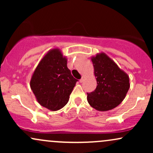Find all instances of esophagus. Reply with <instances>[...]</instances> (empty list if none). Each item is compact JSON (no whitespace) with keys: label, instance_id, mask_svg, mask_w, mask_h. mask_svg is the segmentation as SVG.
I'll return each instance as SVG.
<instances>
[{"label":"esophagus","instance_id":"obj_1","mask_svg":"<svg viewBox=\"0 0 153 153\" xmlns=\"http://www.w3.org/2000/svg\"><path fill=\"white\" fill-rule=\"evenodd\" d=\"M84 80H85V77L82 76V78H81V79H80V82H82L84 81Z\"/></svg>","mask_w":153,"mask_h":153}]
</instances>
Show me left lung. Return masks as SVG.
Returning a JSON list of instances; mask_svg holds the SVG:
<instances>
[{
  "label": "left lung",
  "instance_id": "1",
  "mask_svg": "<svg viewBox=\"0 0 153 153\" xmlns=\"http://www.w3.org/2000/svg\"><path fill=\"white\" fill-rule=\"evenodd\" d=\"M97 86L87 94L88 102L99 111L111 110L122 102L129 87V75L104 52L91 57Z\"/></svg>",
  "mask_w": 153,
  "mask_h": 153
}]
</instances>
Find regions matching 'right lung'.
Listing matches in <instances>:
<instances>
[{
    "instance_id": "obj_1",
    "label": "right lung",
    "mask_w": 153,
    "mask_h": 153,
    "mask_svg": "<svg viewBox=\"0 0 153 153\" xmlns=\"http://www.w3.org/2000/svg\"><path fill=\"white\" fill-rule=\"evenodd\" d=\"M67 61L59 49L49 50L39 62L30 80L36 101L52 111L65 106L78 81L68 68Z\"/></svg>"
}]
</instances>
